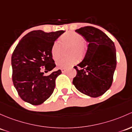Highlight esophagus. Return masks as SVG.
<instances>
[{
	"instance_id": "34e87169",
	"label": "esophagus",
	"mask_w": 132,
	"mask_h": 132,
	"mask_svg": "<svg viewBox=\"0 0 132 132\" xmlns=\"http://www.w3.org/2000/svg\"><path fill=\"white\" fill-rule=\"evenodd\" d=\"M61 71L62 73H65V72L66 71V70L64 68H61Z\"/></svg>"
}]
</instances>
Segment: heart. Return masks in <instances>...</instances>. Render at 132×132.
I'll use <instances>...</instances> for the list:
<instances>
[{"label":"heart","instance_id":"obj_1","mask_svg":"<svg viewBox=\"0 0 132 132\" xmlns=\"http://www.w3.org/2000/svg\"><path fill=\"white\" fill-rule=\"evenodd\" d=\"M59 42L63 47L69 46L68 53L72 55L67 58L58 59L62 52V48L58 42H55L51 47V55L56 60L57 66L61 68H69L78 61V57L82 58L87 51V44L81 35L75 31H68L61 37Z\"/></svg>","mask_w":132,"mask_h":132}]
</instances>
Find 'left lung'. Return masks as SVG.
Returning <instances> with one entry per match:
<instances>
[{
  "label": "left lung",
  "instance_id": "left-lung-1",
  "mask_svg": "<svg viewBox=\"0 0 132 132\" xmlns=\"http://www.w3.org/2000/svg\"><path fill=\"white\" fill-rule=\"evenodd\" d=\"M76 31L88 45L82 61L74 66L77 74L73 84L82 94L97 97L109 89L113 83L116 66L114 44L103 31L93 26H84Z\"/></svg>",
  "mask_w": 132,
  "mask_h": 132
}]
</instances>
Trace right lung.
<instances>
[{
  "label": "right lung",
  "mask_w": 132,
  "mask_h": 132,
  "mask_svg": "<svg viewBox=\"0 0 132 132\" xmlns=\"http://www.w3.org/2000/svg\"><path fill=\"white\" fill-rule=\"evenodd\" d=\"M65 31L45 33L34 30L21 38L12 57V79L22 100L32 105H40L49 98L55 88V78L60 70L48 76L43 71H51L55 67L51 47L55 40Z\"/></svg>",
  "instance_id": "1"
}]
</instances>
